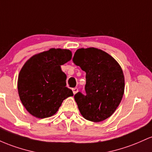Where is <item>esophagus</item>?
<instances>
[{"instance_id": "1", "label": "esophagus", "mask_w": 152, "mask_h": 152, "mask_svg": "<svg viewBox=\"0 0 152 152\" xmlns=\"http://www.w3.org/2000/svg\"><path fill=\"white\" fill-rule=\"evenodd\" d=\"M72 92H73V93H74V95H75L76 93L78 92V89L77 88H72Z\"/></svg>"}]
</instances>
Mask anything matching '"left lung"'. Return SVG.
I'll list each match as a JSON object with an SVG mask.
<instances>
[{"label": "left lung", "mask_w": 152, "mask_h": 152, "mask_svg": "<svg viewBox=\"0 0 152 152\" xmlns=\"http://www.w3.org/2000/svg\"><path fill=\"white\" fill-rule=\"evenodd\" d=\"M73 62L86 72V94L77 93L75 100L87 120L100 122L115 111L125 88L120 64L107 52L94 47L78 49Z\"/></svg>", "instance_id": "1"}]
</instances>
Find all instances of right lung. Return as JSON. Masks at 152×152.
Instances as JSON below:
<instances>
[{"label":"right lung","instance_id":"right-lung-1","mask_svg":"<svg viewBox=\"0 0 152 152\" xmlns=\"http://www.w3.org/2000/svg\"><path fill=\"white\" fill-rule=\"evenodd\" d=\"M69 49L52 48L34 54L22 67L18 78L20 100L27 111L38 118L51 117L63 100L72 96L66 87L67 76L61 65L71 60Z\"/></svg>","mask_w":152,"mask_h":152}]
</instances>
